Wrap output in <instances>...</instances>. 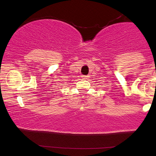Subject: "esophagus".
Wrapping results in <instances>:
<instances>
[{
	"instance_id": "34e87169",
	"label": "esophagus",
	"mask_w": 156,
	"mask_h": 156,
	"mask_svg": "<svg viewBox=\"0 0 156 156\" xmlns=\"http://www.w3.org/2000/svg\"><path fill=\"white\" fill-rule=\"evenodd\" d=\"M82 77H83V79H84V80H87V79H88L89 76H86V75H83V76H82Z\"/></svg>"
}]
</instances>
